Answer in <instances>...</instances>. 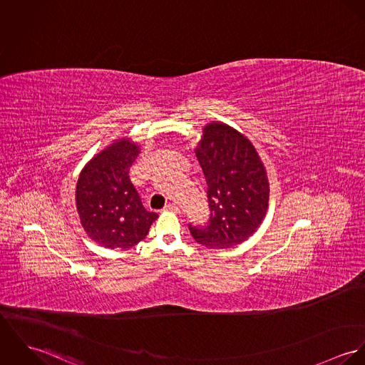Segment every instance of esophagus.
Masks as SVG:
<instances>
[{
    "instance_id": "esophagus-1",
    "label": "esophagus",
    "mask_w": 365,
    "mask_h": 365,
    "mask_svg": "<svg viewBox=\"0 0 365 365\" xmlns=\"http://www.w3.org/2000/svg\"><path fill=\"white\" fill-rule=\"evenodd\" d=\"M163 209L167 210V212H175V213L180 210V208H178L175 204H167Z\"/></svg>"
}]
</instances>
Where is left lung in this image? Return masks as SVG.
I'll list each match as a JSON object with an SVG mask.
<instances>
[{"label":"left lung","mask_w":365,"mask_h":365,"mask_svg":"<svg viewBox=\"0 0 365 365\" xmlns=\"http://www.w3.org/2000/svg\"><path fill=\"white\" fill-rule=\"evenodd\" d=\"M207 181L209 219L188 225L208 249H229L247 240L268 207V180L255 146L233 128L213 122L204 128L195 150Z\"/></svg>","instance_id":"left-lung-1"}]
</instances>
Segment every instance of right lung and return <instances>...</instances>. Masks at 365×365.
I'll return each mask as SVG.
<instances>
[{
  "label": "right lung",
  "instance_id": "right-lung-1",
  "mask_svg": "<svg viewBox=\"0 0 365 365\" xmlns=\"http://www.w3.org/2000/svg\"><path fill=\"white\" fill-rule=\"evenodd\" d=\"M139 146L118 140L81 171L76 202L87 235L108 249H130L143 240L157 219L146 210L130 182L129 168Z\"/></svg>",
  "mask_w": 365,
  "mask_h": 365
}]
</instances>
